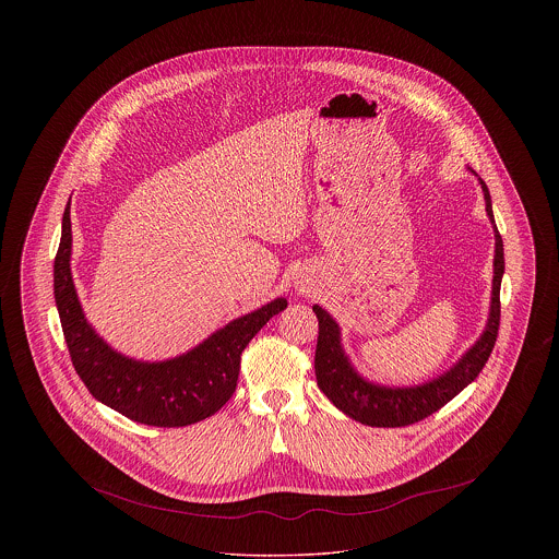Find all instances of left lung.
Listing matches in <instances>:
<instances>
[{"label":"left lung","instance_id":"8db88e82","mask_svg":"<svg viewBox=\"0 0 559 559\" xmlns=\"http://www.w3.org/2000/svg\"><path fill=\"white\" fill-rule=\"evenodd\" d=\"M486 212L490 222L495 224L490 192L479 180ZM495 278H492V301H490V317L486 331L481 333L476 346L472 347L451 371L442 377L417 385V388H383L365 381L358 372L352 369L340 340V326L331 319L320 306H314V314L319 319V342H317V356H314V371L322 394L331 400L340 411H344L349 419L371 427H404L413 426L436 411H440L447 402H451L461 390H465L479 371L484 369L501 322V278L506 272V258H503V239L495 224Z\"/></svg>","mask_w":559,"mask_h":559}]
</instances>
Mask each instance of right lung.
Instances as JSON below:
<instances>
[{"label":"right lung","instance_id":"right-lung-1","mask_svg":"<svg viewBox=\"0 0 559 559\" xmlns=\"http://www.w3.org/2000/svg\"><path fill=\"white\" fill-rule=\"evenodd\" d=\"M71 207L53 260V297L75 371L90 394L128 419L155 427H185L217 413L237 390L240 354L274 314L287 308L278 297L228 322L201 346L165 362H138L117 354L94 333L81 312L71 276Z\"/></svg>","mask_w":559,"mask_h":559}]
</instances>
